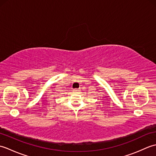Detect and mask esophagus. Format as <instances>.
<instances>
[{
    "mask_svg": "<svg viewBox=\"0 0 156 156\" xmlns=\"http://www.w3.org/2000/svg\"><path fill=\"white\" fill-rule=\"evenodd\" d=\"M73 91H74V92H78V89L75 88V89H74V90H73Z\"/></svg>",
    "mask_w": 156,
    "mask_h": 156,
    "instance_id": "1",
    "label": "esophagus"
}]
</instances>
